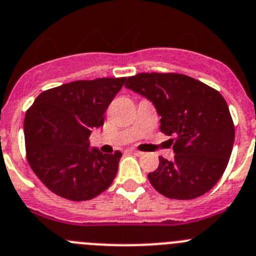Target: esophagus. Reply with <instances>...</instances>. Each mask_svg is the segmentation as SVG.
Wrapping results in <instances>:
<instances>
[{
  "instance_id": "1",
  "label": "esophagus",
  "mask_w": 256,
  "mask_h": 256,
  "mask_svg": "<svg viewBox=\"0 0 256 256\" xmlns=\"http://www.w3.org/2000/svg\"><path fill=\"white\" fill-rule=\"evenodd\" d=\"M130 153H132V154H135V156H142V152H139V150H135V149H130Z\"/></svg>"
}]
</instances>
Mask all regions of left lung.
I'll return each instance as SVG.
<instances>
[{
	"mask_svg": "<svg viewBox=\"0 0 256 256\" xmlns=\"http://www.w3.org/2000/svg\"><path fill=\"white\" fill-rule=\"evenodd\" d=\"M125 86L153 103L160 131L174 136V160L160 156L158 168L148 174L152 186L170 199L206 194L220 181L234 148V126L224 98L181 74H138Z\"/></svg>",
	"mask_w": 256,
	"mask_h": 256,
	"instance_id": "8db88e82",
	"label": "left lung"
}]
</instances>
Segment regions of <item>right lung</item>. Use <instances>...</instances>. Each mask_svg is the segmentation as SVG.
Listing matches in <instances>:
<instances>
[{
    "label": "right lung",
    "mask_w": 256,
    "mask_h": 256,
    "mask_svg": "<svg viewBox=\"0 0 256 256\" xmlns=\"http://www.w3.org/2000/svg\"><path fill=\"white\" fill-rule=\"evenodd\" d=\"M126 78L79 80L43 92L24 120L26 158L52 192L74 202L90 200L114 182L121 152L90 148L92 130L104 122L110 103Z\"/></svg>",
    "instance_id": "add662e5"
}]
</instances>
